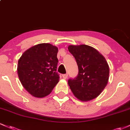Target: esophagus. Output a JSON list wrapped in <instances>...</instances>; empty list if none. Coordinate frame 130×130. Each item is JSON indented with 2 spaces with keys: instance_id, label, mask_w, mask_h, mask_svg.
Wrapping results in <instances>:
<instances>
[{
  "instance_id": "34e87169",
  "label": "esophagus",
  "mask_w": 130,
  "mask_h": 130,
  "mask_svg": "<svg viewBox=\"0 0 130 130\" xmlns=\"http://www.w3.org/2000/svg\"><path fill=\"white\" fill-rule=\"evenodd\" d=\"M62 77H63V79H67V77H68V74H64L62 75Z\"/></svg>"
}]
</instances>
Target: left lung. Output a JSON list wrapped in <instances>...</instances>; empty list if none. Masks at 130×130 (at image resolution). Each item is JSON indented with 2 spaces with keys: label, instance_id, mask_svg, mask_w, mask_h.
<instances>
[{
  "label": "left lung",
  "instance_id": "1",
  "mask_svg": "<svg viewBox=\"0 0 130 130\" xmlns=\"http://www.w3.org/2000/svg\"><path fill=\"white\" fill-rule=\"evenodd\" d=\"M78 66V74L68 80L70 89L80 100L97 97L108 84L109 68L105 58L90 46L70 45L68 47Z\"/></svg>",
  "mask_w": 130,
  "mask_h": 130
}]
</instances>
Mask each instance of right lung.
I'll return each instance as SVG.
<instances>
[{"label": "right lung", "mask_w": 130, "mask_h": 130, "mask_svg": "<svg viewBox=\"0 0 130 130\" xmlns=\"http://www.w3.org/2000/svg\"><path fill=\"white\" fill-rule=\"evenodd\" d=\"M58 48L41 43L27 50L18 61V74L21 83L30 94L38 98L49 95L59 81L56 72Z\"/></svg>", "instance_id": "obj_1"}]
</instances>
